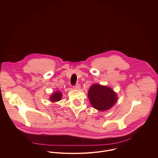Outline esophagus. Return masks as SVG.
I'll use <instances>...</instances> for the list:
<instances>
[{"label":"esophagus","mask_w":158,"mask_h":158,"mask_svg":"<svg viewBox=\"0 0 158 158\" xmlns=\"http://www.w3.org/2000/svg\"><path fill=\"white\" fill-rule=\"evenodd\" d=\"M80 88H81V85H80V84H76V85L74 87V89H76V90H79Z\"/></svg>","instance_id":"1"}]
</instances>
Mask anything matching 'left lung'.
<instances>
[{
    "label": "left lung",
    "mask_w": 158,
    "mask_h": 158,
    "mask_svg": "<svg viewBox=\"0 0 158 158\" xmlns=\"http://www.w3.org/2000/svg\"><path fill=\"white\" fill-rule=\"evenodd\" d=\"M88 98L94 109L105 111L114 106L118 101V95L110 87L94 84L89 89Z\"/></svg>",
    "instance_id": "obj_1"
}]
</instances>
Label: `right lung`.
Returning a JSON list of instances; mask_svg holds the SVG:
<instances>
[{"label":"right lung","instance_id":"right-lung-1","mask_svg":"<svg viewBox=\"0 0 158 158\" xmlns=\"http://www.w3.org/2000/svg\"><path fill=\"white\" fill-rule=\"evenodd\" d=\"M62 97V93L60 91H56L53 93L49 97V100L52 102H56L61 100Z\"/></svg>","mask_w":158,"mask_h":158}]
</instances>
